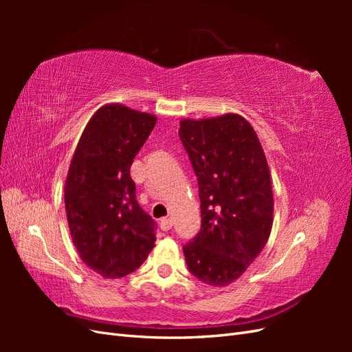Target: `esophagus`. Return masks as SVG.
I'll return each instance as SVG.
<instances>
[{
    "instance_id": "obj_1",
    "label": "esophagus",
    "mask_w": 352,
    "mask_h": 352,
    "mask_svg": "<svg viewBox=\"0 0 352 352\" xmlns=\"http://www.w3.org/2000/svg\"><path fill=\"white\" fill-rule=\"evenodd\" d=\"M172 226H173V221H172V219H163V220H162V223H160V228H162V230H163V232L170 230V229H172Z\"/></svg>"
}]
</instances>
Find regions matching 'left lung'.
Wrapping results in <instances>:
<instances>
[{"label":"left lung","instance_id":"8db88e82","mask_svg":"<svg viewBox=\"0 0 352 352\" xmlns=\"http://www.w3.org/2000/svg\"><path fill=\"white\" fill-rule=\"evenodd\" d=\"M179 136L198 179L201 230L184 247L189 272L211 286L239 279L273 226L267 158L254 127L235 113L180 120Z\"/></svg>","mask_w":352,"mask_h":352}]
</instances>
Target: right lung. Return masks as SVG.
Listing matches in <instances>:
<instances>
[{
	"label": "right lung",
	"mask_w": 352,
	"mask_h": 352,
	"mask_svg": "<svg viewBox=\"0 0 352 352\" xmlns=\"http://www.w3.org/2000/svg\"><path fill=\"white\" fill-rule=\"evenodd\" d=\"M157 117L123 104L94 113L65 184L72 241L82 261L105 279L123 278L154 248V221L140 207L131 166Z\"/></svg>",
	"instance_id": "obj_1"
}]
</instances>
